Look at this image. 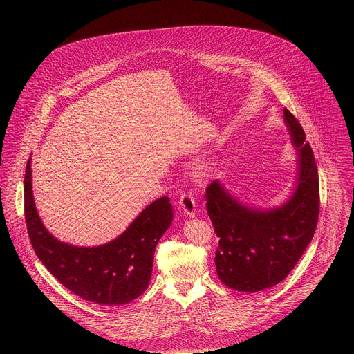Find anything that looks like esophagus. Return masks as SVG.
Instances as JSON below:
<instances>
[{"instance_id": "obj_1", "label": "esophagus", "mask_w": 354, "mask_h": 354, "mask_svg": "<svg viewBox=\"0 0 354 354\" xmlns=\"http://www.w3.org/2000/svg\"><path fill=\"white\" fill-rule=\"evenodd\" d=\"M179 207L180 209L185 212L187 216H195L196 214V203H195V198L192 194L187 192V194H182L179 198Z\"/></svg>"}]
</instances>
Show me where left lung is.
I'll return each mask as SVG.
<instances>
[{"label": "left lung", "mask_w": 354, "mask_h": 354, "mask_svg": "<svg viewBox=\"0 0 354 354\" xmlns=\"http://www.w3.org/2000/svg\"><path fill=\"white\" fill-rule=\"evenodd\" d=\"M284 119L299 150V178L288 202L270 211H253L236 202L218 180L207 187V214L219 247L215 264L220 281L235 290L254 293L281 283L295 268L315 235L320 211L317 165L296 117Z\"/></svg>", "instance_id": "left-lung-1"}]
</instances>
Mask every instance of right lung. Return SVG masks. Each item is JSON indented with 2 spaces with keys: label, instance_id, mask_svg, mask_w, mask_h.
Listing matches in <instances>:
<instances>
[{
  "label": "right lung",
  "instance_id": "obj_1",
  "mask_svg": "<svg viewBox=\"0 0 354 354\" xmlns=\"http://www.w3.org/2000/svg\"><path fill=\"white\" fill-rule=\"evenodd\" d=\"M32 158L25 169V221L34 252L68 290L100 305H122L139 297L151 279L155 247L172 221L167 196L152 202L115 240L100 247L58 241L39 219L32 191Z\"/></svg>",
  "mask_w": 354,
  "mask_h": 354
}]
</instances>
